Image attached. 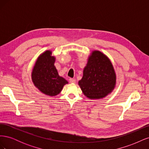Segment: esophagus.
Masks as SVG:
<instances>
[{
	"mask_svg": "<svg viewBox=\"0 0 149 149\" xmlns=\"http://www.w3.org/2000/svg\"><path fill=\"white\" fill-rule=\"evenodd\" d=\"M70 83H76V80H75V79L70 78Z\"/></svg>",
	"mask_w": 149,
	"mask_h": 149,
	"instance_id": "obj_1",
	"label": "esophagus"
}]
</instances>
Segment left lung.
I'll use <instances>...</instances> for the list:
<instances>
[{
    "label": "left lung",
    "mask_w": 149,
    "mask_h": 149,
    "mask_svg": "<svg viewBox=\"0 0 149 149\" xmlns=\"http://www.w3.org/2000/svg\"><path fill=\"white\" fill-rule=\"evenodd\" d=\"M116 84V74L109 58L100 51H93L78 82L84 95L91 100H100L112 93Z\"/></svg>",
    "instance_id": "left-lung-1"
}]
</instances>
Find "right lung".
Instances as JSON below:
<instances>
[{"mask_svg":"<svg viewBox=\"0 0 149 149\" xmlns=\"http://www.w3.org/2000/svg\"><path fill=\"white\" fill-rule=\"evenodd\" d=\"M56 58L52 51L47 50L40 55L31 72V80L40 92L49 96L60 94L67 81L59 76L55 66Z\"/></svg>","mask_w":149,"mask_h":149,"instance_id":"add662e5","label":"right lung"}]
</instances>
